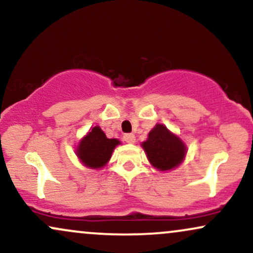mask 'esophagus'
Segmentation results:
<instances>
[{
  "mask_svg": "<svg viewBox=\"0 0 253 253\" xmlns=\"http://www.w3.org/2000/svg\"><path fill=\"white\" fill-rule=\"evenodd\" d=\"M124 140L128 144H134L135 142V136L134 134H130V133H127V134L124 135Z\"/></svg>",
  "mask_w": 253,
  "mask_h": 253,
  "instance_id": "34e87169",
  "label": "esophagus"
}]
</instances>
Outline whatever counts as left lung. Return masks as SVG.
Returning a JSON list of instances; mask_svg holds the SVG:
<instances>
[{"instance_id": "obj_1", "label": "left lung", "mask_w": 253, "mask_h": 253, "mask_svg": "<svg viewBox=\"0 0 253 253\" xmlns=\"http://www.w3.org/2000/svg\"><path fill=\"white\" fill-rule=\"evenodd\" d=\"M151 165L159 171L178 167L186 156V146L166 126L157 124L148 133V138L141 144Z\"/></svg>"}]
</instances>
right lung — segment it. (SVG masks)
<instances>
[{
	"label": "right lung",
	"instance_id": "obj_1",
	"mask_svg": "<svg viewBox=\"0 0 253 253\" xmlns=\"http://www.w3.org/2000/svg\"><path fill=\"white\" fill-rule=\"evenodd\" d=\"M119 144L120 141L118 139H108L102 129L95 126L79 142L77 156L84 166L93 169H101L111 159Z\"/></svg>",
	"mask_w": 253,
	"mask_h": 253
}]
</instances>
